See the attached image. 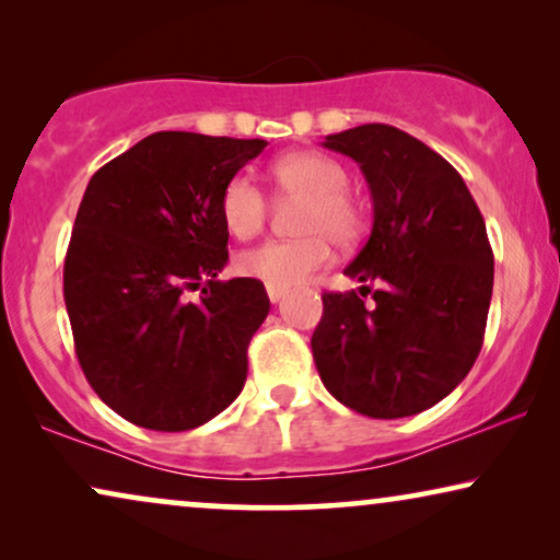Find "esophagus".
Returning a JSON list of instances; mask_svg holds the SVG:
<instances>
[{
	"instance_id": "obj_1",
	"label": "esophagus",
	"mask_w": 560,
	"mask_h": 560,
	"mask_svg": "<svg viewBox=\"0 0 560 560\" xmlns=\"http://www.w3.org/2000/svg\"><path fill=\"white\" fill-rule=\"evenodd\" d=\"M288 288H278V285H267V298H270V303H280L282 298H285Z\"/></svg>"
}]
</instances>
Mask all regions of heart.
Wrapping results in <instances>:
<instances>
[{
    "label": "heart",
    "mask_w": 560,
    "mask_h": 560,
    "mask_svg": "<svg viewBox=\"0 0 560 560\" xmlns=\"http://www.w3.org/2000/svg\"><path fill=\"white\" fill-rule=\"evenodd\" d=\"M275 188L305 201L293 242H262L236 257V270L267 285L288 288L326 265L328 240L351 247L364 229V213L349 194L347 165L324 152H288L270 167ZM221 219L240 240L255 236L267 221V198L247 175H234L221 190Z\"/></svg>",
    "instance_id": "b5f03b06"
}]
</instances>
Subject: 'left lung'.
I'll return each instance as SVG.
<instances>
[{
	"label": "left lung",
	"mask_w": 560,
	"mask_h": 560,
	"mask_svg": "<svg viewBox=\"0 0 560 560\" xmlns=\"http://www.w3.org/2000/svg\"><path fill=\"white\" fill-rule=\"evenodd\" d=\"M324 148L354 160L370 186L372 234L343 272L375 303L324 293L313 362L347 408L416 416L454 393L479 357L494 282L485 219L454 165L402 129L362 125Z\"/></svg>",
	"instance_id": "obj_1"
}]
</instances>
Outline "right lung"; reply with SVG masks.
<instances>
[{
	"instance_id": "obj_1",
	"label": "right lung",
	"mask_w": 560,
	"mask_h": 560,
	"mask_svg": "<svg viewBox=\"0 0 560 560\" xmlns=\"http://www.w3.org/2000/svg\"><path fill=\"white\" fill-rule=\"evenodd\" d=\"M265 148L155 132L89 180L63 295L89 385L129 423L190 431L242 393L270 298L259 280H219L229 262L219 201ZM190 289L202 290L198 304L187 301Z\"/></svg>"
}]
</instances>
